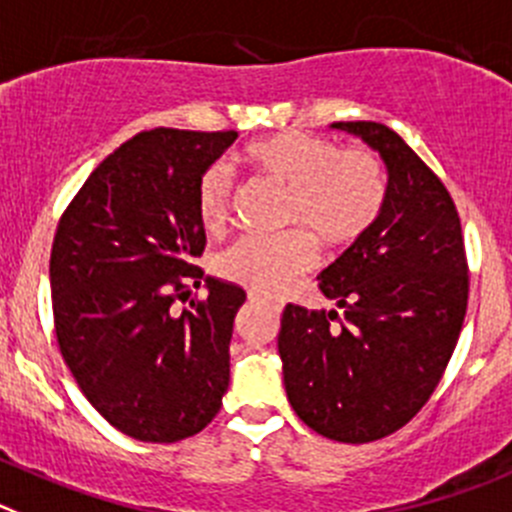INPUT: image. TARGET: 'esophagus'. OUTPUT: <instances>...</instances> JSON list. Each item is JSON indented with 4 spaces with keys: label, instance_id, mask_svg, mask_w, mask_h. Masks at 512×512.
Returning <instances> with one entry per match:
<instances>
[{
    "label": "esophagus",
    "instance_id": "esophagus-1",
    "mask_svg": "<svg viewBox=\"0 0 512 512\" xmlns=\"http://www.w3.org/2000/svg\"><path fill=\"white\" fill-rule=\"evenodd\" d=\"M250 300H252V303H262V305H267V308H272V310H275V313H280V310H283V300L270 298V295L250 293Z\"/></svg>",
    "mask_w": 512,
    "mask_h": 512
}]
</instances>
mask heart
Here are the masks:
<instances>
[{
    "label": "heart",
    "mask_w": 512,
    "mask_h": 512,
    "mask_svg": "<svg viewBox=\"0 0 512 512\" xmlns=\"http://www.w3.org/2000/svg\"><path fill=\"white\" fill-rule=\"evenodd\" d=\"M242 164L288 189L283 234H245L219 255L227 280L260 293H280L315 265V240L346 247L369 232L386 202V174L379 156L364 146L338 148L336 141L305 131H280L242 148ZM232 174L209 166L197 184V212L207 229H219L232 209Z\"/></svg>",
    "instance_id": "1"
}]
</instances>
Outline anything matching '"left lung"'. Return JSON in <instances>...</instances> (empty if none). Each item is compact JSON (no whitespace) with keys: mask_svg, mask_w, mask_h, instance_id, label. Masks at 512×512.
I'll return each instance as SVG.
<instances>
[{"mask_svg":"<svg viewBox=\"0 0 512 512\" xmlns=\"http://www.w3.org/2000/svg\"><path fill=\"white\" fill-rule=\"evenodd\" d=\"M331 128L381 156L386 202L369 232L318 275L343 313L288 303L278 351L295 414L323 437L361 444L427 404L460 338L470 283L460 214L432 169L384 123Z\"/></svg>","mask_w":512,"mask_h":512,"instance_id":"obj_1","label":"left lung"}]
</instances>
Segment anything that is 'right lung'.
<instances>
[{
    "label": "right lung",
    "instance_id": "obj_1",
    "mask_svg": "<svg viewBox=\"0 0 512 512\" xmlns=\"http://www.w3.org/2000/svg\"><path fill=\"white\" fill-rule=\"evenodd\" d=\"M237 131L156 128L113 151L57 224L50 290L60 353L100 417L141 442L202 432L229 386L240 285L205 278L176 314L204 252L197 184Z\"/></svg>",
    "mask_w": 512,
    "mask_h": 512
}]
</instances>
